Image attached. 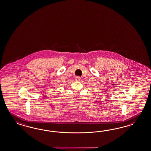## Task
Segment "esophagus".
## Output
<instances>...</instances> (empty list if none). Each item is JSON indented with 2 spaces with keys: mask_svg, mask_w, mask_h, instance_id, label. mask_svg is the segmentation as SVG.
I'll use <instances>...</instances> for the list:
<instances>
[{
  "mask_svg": "<svg viewBox=\"0 0 151 151\" xmlns=\"http://www.w3.org/2000/svg\"><path fill=\"white\" fill-rule=\"evenodd\" d=\"M75 79H76V81H80L81 80V78L77 76V77H76L75 78Z\"/></svg>",
  "mask_w": 151,
  "mask_h": 151,
  "instance_id": "1",
  "label": "esophagus"
}]
</instances>
